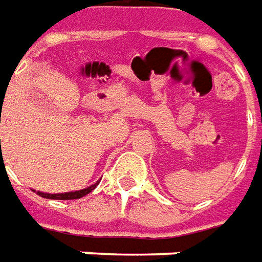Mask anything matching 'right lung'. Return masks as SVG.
Listing matches in <instances>:
<instances>
[{
    "mask_svg": "<svg viewBox=\"0 0 262 262\" xmlns=\"http://www.w3.org/2000/svg\"><path fill=\"white\" fill-rule=\"evenodd\" d=\"M100 184V181H97L93 185L86 187L84 189H79V191H73V192H64V194H47V192H41V191H37V194L42 198H50V200H77V198H81V196L86 195L93 191L97 185Z\"/></svg>",
    "mask_w": 262,
    "mask_h": 262,
    "instance_id": "add662e5",
    "label": "right lung"
}]
</instances>
